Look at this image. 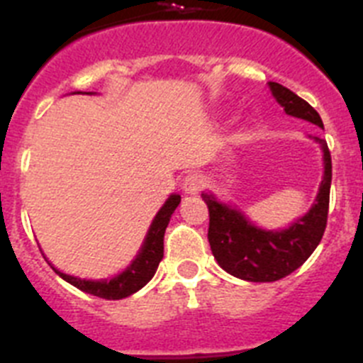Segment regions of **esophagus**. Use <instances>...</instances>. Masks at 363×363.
Here are the masks:
<instances>
[{
    "label": "esophagus",
    "mask_w": 363,
    "mask_h": 363,
    "mask_svg": "<svg viewBox=\"0 0 363 363\" xmlns=\"http://www.w3.org/2000/svg\"><path fill=\"white\" fill-rule=\"evenodd\" d=\"M203 187H205V179L198 174L185 176L184 184H182V189H184L185 194H198Z\"/></svg>",
    "instance_id": "1"
}]
</instances>
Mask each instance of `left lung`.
Wrapping results in <instances>:
<instances>
[{
  "mask_svg": "<svg viewBox=\"0 0 363 363\" xmlns=\"http://www.w3.org/2000/svg\"><path fill=\"white\" fill-rule=\"evenodd\" d=\"M269 86L272 96L289 116L301 118L323 129L322 118L306 99L277 82H269ZM314 140L323 150V179L309 213L294 221L289 229H258L238 209L221 203L213 194H201L209 209L207 236L211 251L223 271L247 281H277L303 265V262L318 247L327 225L333 165L325 140Z\"/></svg>",
  "mask_w": 363,
  "mask_h": 363,
  "instance_id": "obj_1",
  "label": "left lung"
}]
</instances>
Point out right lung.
<instances>
[{
	"label": "right lung",
	"instance_id": "add662e5",
	"mask_svg": "<svg viewBox=\"0 0 363 363\" xmlns=\"http://www.w3.org/2000/svg\"><path fill=\"white\" fill-rule=\"evenodd\" d=\"M182 201L179 194H172L169 200L163 203L162 209L158 211V214L154 216L152 223L149 227V233L145 236V242L142 245V251L136 256L133 264L125 269L121 274L111 278V280H82V278H74L65 274V272L54 269L56 274L63 278L65 281H69L70 285L78 287L83 293H89L92 296L105 298V300H121V298H127L130 294H134L136 291H140L150 278L154 277V272L158 269L160 262L163 258V236H165V229L169 225V220H171L172 213L176 211V207Z\"/></svg>",
	"mask_w": 363,
	"mask_h": 363
}]
</instances>
